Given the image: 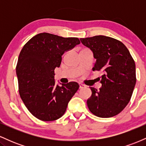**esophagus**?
<instances>
[{"label":"esophagus","instance_id":"esophagus-1","mask_svg":"<svg viewBox=\"0 0 146 146\" xmlns=\"http://www.w3.org/2000/svg\"><path fill=\"white\" fill-rule=\"evenodd\" d=\"M79 85H80V88H84V87L85 86L84 84H79Z\"/></svg>","mask_w":146,"mask_h":146}]
</instances>
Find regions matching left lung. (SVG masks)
I'll return each mask as SVG.
<instances>
[{
    "label": "left lung",
    "instance_id": "8db88e82",
    "mask_svg": "<svg viewBox=\"0 0 146 146\" xmlns=\"http://www.w3.org/2000/svg\"><path fill=\"white\" fill-rule=\"evenodd\" d=\"M80 40L96 59L93 71L104 73L100 90L90 87L88 109L99 117L115 116L124 109L133 93L137 80L135 61L126 46L115 38L95 36Z\"/></svg>",
    "mask_w": 146,
    "mask_h": 146
}]
</instances>
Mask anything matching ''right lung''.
<instances>
[{
	"mask_svg": "<svg viewBox=\"0 0 146 146\" xmlns=\"http://www.w3.org/2000/svg\"><path fill=\"white\" fill-rule=\"evenodd\" d=\"M80 44L78 38L38 33L22 48L16 65L20 96L29 111L38 119L51 121L64 114L68 103L78 91L75 82L55 84L54 70L62 56Z\"/></svg>",
	"mask_w": 146,
	"mask_h": 146,
	"instance_id": "right-lung-1",
	"label": "right lung"
}]
</instances>
